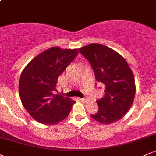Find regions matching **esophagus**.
<instances>
[{
	"label": "esophagus",
	"instance_id": "34e87169",
	"mask_svg": "<svg viewBox=\"0 0 156 156\" xmlns=\"http://www.w3.org/2000/svg\"><path fill=\"white\" fill-rule=\"evenodd\" d=\"M80 101L81 102H83V103H86V102L88 101V100H87L86 98H80Z\"/></svg>",
	"mask_w": 156,
	"mask_h": 156
}]
</instances>
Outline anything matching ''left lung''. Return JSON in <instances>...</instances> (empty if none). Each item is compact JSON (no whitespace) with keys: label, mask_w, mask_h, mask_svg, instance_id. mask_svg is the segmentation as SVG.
I'll use <instances>...</instances> for the list:
<instances>
[{"label":"left lung","mask_w":156,"mask_h":156,"mask_svg":"<svg viewBox=\"0 0 156 156\" xmlns=\"http://www.w3.org/2000/svg\"><path fill=\"white\" fill-rule=\"evenodd\" d=\"M78 51L91 64L97 81L105 86L104 96L96 101L98 112L91 117L105 125L119 120L133 104L136 93L128 63L117 52L101 44H90Z\"/></svg>","instance_id":"obj_1"}]
</instances>
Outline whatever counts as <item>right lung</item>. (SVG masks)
Listing matches in <instances>:
<instances>
[{
    "label": "right lung",
    "mask_w": 156,
    "mask_h": 156,
    "mask_svg": "<svg viewBox=\"0 0 156 156\" xmlns=\"http://www.w3.org/2000/svg\"><path fill=\"white\" fill-rule=\"evenodd\" d=\"M78 53L76 49L51 48L32 59L21 73L20 100L26 110L38 122L55 125L69 115L76 102L55 94V92L58 76Z\"/></svg>",
    "instance_id": "right-lung-1"
}]
</instances>
